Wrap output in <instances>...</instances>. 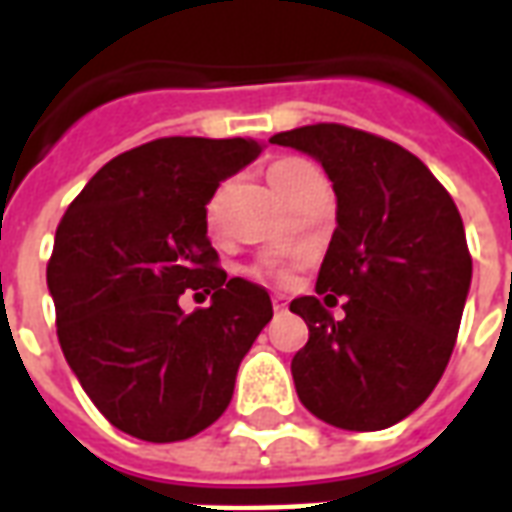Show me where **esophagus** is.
<instances>
[{
	"instance_id": "1",
	"label": "esophagus",
	"mask_w": 512,
	"mask_h": 512,
	"mask_svg": "<svg viewBox=\"0 0 512 512\" xmlns=\"http://www.w3.org/2000/svg\"><path fill=\"white\" fill-rule=\"evenodd\" d=\"M274 310L277 312H285V307H288V299H285V296H282V293H274Z\"/></svg>"
}]
</instances>
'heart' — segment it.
Masks as SVG:
<instances>
[{"label":"heart","instance_id":"obj_1","mask_svg":"<svg viewBox=\"0 0 512 512\" xmlns=\"http://www.w3.org/2000/svg\"><path fill=\"white\" fill-rule=\"evenodd\" d=\"M301 167H304V161H299V158H285V161H277L274 167L268 169V183H271V189L277 191L279 197H282V194L288 191L293 175H296Z\"/></svg>","mask_w":512,"mask_h":512}]
</instances>
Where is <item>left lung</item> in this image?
<instances>
[{
    "mask_svg": "<svg viewBox=\"0 0 512 512\" xmlns=\"http://www.w3.org/2000/svg\"><path fill=\"white\" fill-rule=\"evenodd\" d=\"M332 180L334 230L315 296L290 301L310 340L290 362L299 400L343 430H384L439 384L472 285L461 213L406 147L318 123L271 136ZM344 299L340 322L325 310Z\"/></svg>",
    "mask_w": 512,
    "mask_h": 512,
    "instance_id": "left-lung-1",
    "label": "left lung"
}]
</instances>
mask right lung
Returning a JSON list of instances; mask_svg holds the SVG:
<instances>
[{"label": "right lung", "mask_w": 512, "mask_h": 512, "mask_svg": "<svg viewBox=\"0 0 512 512\" xmlns=\"http://www.w3.org/2000/svg\"><path fill=\"white\" fill-rule=\"evenodd\" d=\"M263 147L244 136L139 145L98 169L57 227L46 282L62 354L98 411L134 439L167 444L213 425L274 315L260 285L216 268L205 211ZM186 289L212 304L186 316Z\"/></svg>", "instance_id": "1"}]
</instances>
